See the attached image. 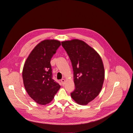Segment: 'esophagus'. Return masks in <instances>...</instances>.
Instances as JSON below:
<instances>
[{
	"mask_svg": "<svg viewBox=\"0 0 133 133\" xmlns=\"http://www.w3.org/2000/svg\"><path fill=\"white\" fill-rule=\"evenodd\" d=\"M61 83H62V85H64L65 83V80L64 79H62V80H61Z\"/></svg>",
	"mask_w": 133,
	"mask_h": 133,
	"instance_id": "obj_1",
	"label": "esophagus"
}]
</instances>
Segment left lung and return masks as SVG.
<instances>
[{
    "mask_svg": "<svg viewBox=\"0 0 133 133\" xmlns=\"http://www.w3.org/2000/svg\"><path fill=\"white\" fill-rule=\"evenodd\" d=\"M72 63L75 89L71 97L85 105L95 98L102 88L105 78L103 61L96 51L78 39L62 42Z\"/></svg>",
    "mask_w": 133,
    "mask_h": 133,
    "instance_id": "obj_1",
    "label": "left lung"
}]
</instances>
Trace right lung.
<instances>
[{
    "label": "right lung",
    "instance_id": "obj_1",
    "mask_svg": "<svg viewBox=\"0 0 133 133\" xmlns=\"http://www.w3.org/2000/svg\"><path fill=\"white\" fill-rule=\"evenodd\" d=\"M61 45L59 40L45 39L33 49L22 71L25 89L36 103L46 105L52 101L61 86L52 79L50 59Z\"/></svg>",
    "mask_w": 133,
    "mask_h": 133
}]
</instances>
